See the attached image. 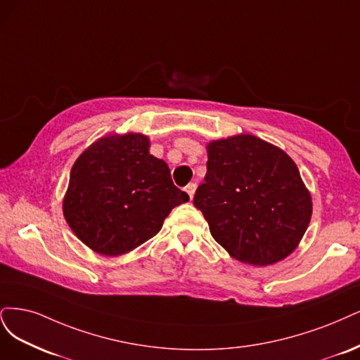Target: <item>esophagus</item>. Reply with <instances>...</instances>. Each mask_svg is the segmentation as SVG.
Listing matches in <instances>:
<instances>
[{"label":"esophagus","instance_id":"34e87169","mask_svg":"<svg viewBox=\"0 0 360 360\" xmlns=\"http://www.w3.org/2000/svg\"><path fill=\"white\" fill-rule=\"evenodd\" d=\"M195 188H197V184L195 182H190L187 187H185V191L188 193V195H190V200L193 199V195H194V191H195Z\"/></svg>","mask_w":360,"mask_h":360}]
</instances>
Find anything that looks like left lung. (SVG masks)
<instances>
[{"mask_svg": "<svg viewBox=\"0 0 360 360\" xmlns=\"http://www.w3.org/2000/svg\"><path fill=\"white\" fill-rule=\"evenodd\" d=\"M194 206L231 257L254 266L283 260L309 224L311 195L284 150L242 134L207 145Z\"/></svg>", "mask_w": 360, "mask_h": 360, "instance_id": "1", "label": "left lung"}]
</instances>
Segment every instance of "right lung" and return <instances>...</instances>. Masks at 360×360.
Listing matches in <instances>:
<instances>
[{"mask_svg":"<svg viewBox=\"0 0 360 360\" xmlns=\"http://www.w3.org/2000/svg\"><path fill=\"white\" fill-rule=\"evenodd\" d=\"M148 137H103L72 169L64 217L85 245L120 256L155 236L173 207L188 202L166 161L149 154Z\"/></svg>","mask_w":360,"mask_h":360,"instance_id":"right-lung-1","label":"right lung"}]
</instances>
